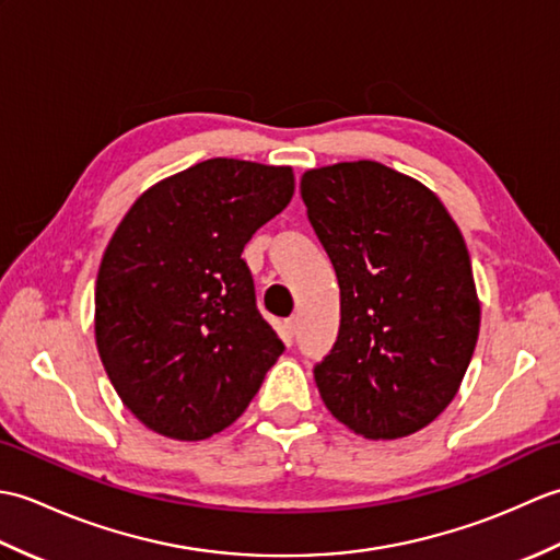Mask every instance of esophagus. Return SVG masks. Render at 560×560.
Wrapping results in <instances>:
<instances>
[{"mask_svg":"<svg viewBox=\"0 0 560 560\" xmlns=\"http://www.w3.org/2000/svg\"><path fill=\"white\" fill-rule=\"evenodd\" d=\"M283 331H287L289 339H293L295 331H299V317H289L287 323H283Z\"/></svg>","mask_w":560,"mask_h":560,"instance_id":"esophagus-1","label":"esophagus"}]
</instances>
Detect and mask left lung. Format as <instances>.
Instances as JSON below:
<instances>
[{"instance_id":"8db88e82","label":"left lung","mask_w":560,"mask_h":560,"mask_svg":"<svg viewBox=\"0 0 560 560\" xmlns=\"http://www.w3.org/2000/svg\"><path fill=\"white\" fill-rule=\"evenodd\" d=\"M301 197L341 291L339 337L315 365L319 397L363 438L421 431L455 399L479 339L457 223L425 185L377 161L307 171Z\"/></svg>"}]
</instances>
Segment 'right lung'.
<instances>
[{
  "instance_id": "obj_1",
  "label": "right lung",
  "mask_w": 560,
  "mask_h": 560,
  "mask_svg": "<svg viewBox=\"0 0 560 560\" xmlns=\"http://www.w3.org/2000/svg\"><path fill=\"white\" fill-rule=\"evenodd\" d=\"M293 187L289 165L209 159L149 187L117 225L96 279V347L151 431L221 433L283 353L241 255Z\"/></svg>"
}]
</instances>
